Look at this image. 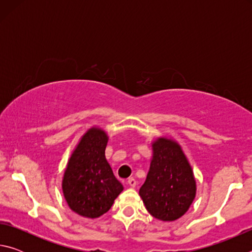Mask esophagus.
Segmentation results:
<instances>
[{
	"label": "esophagus",
	"mask_w": 252,
	"mask_h": 252,
	"mask_svg": "<svg viewBox=\"0 0 252 252\" xmlns=\"http://www.w3.org/2000/svg\"><path fill=\"white\" fill-rule=\"evenodd\" d=\"M127 185H129L131 188H134L136 186V181L134 178H129L127 179Z\"/></svg>",
	"instance_id": "esophagus-1"
}]
</instances>
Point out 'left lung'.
<instances>
[{
    "instance_id": "left-lung-1",
    "label": "left lung",
    "mask_w": 252,
    "mask_h": 252,
    "mask_svg": "<svg viewBox=\"0 0 252 252\" xmlns=\"http://www.w3.org/2000/svg\"><path fill=\"white\" fill-rule=\"evenodd\" d=\"M152 160L139 194L151 216L174 221L185 215L194 200L197 186L192 168L180 144L172 139L152 142Z\"/></svg>"
}]
</instances>
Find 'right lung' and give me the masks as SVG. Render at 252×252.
Listing matches in <instances>:
<instances>
[{
  "instance_id": "right-lung-1",
  "label": "right lung",
  "mask_w": 252,
  "mask_h": 252,
  "mask_svg": "<svg viewBox=\"0 0 252 252\" xmlns=\"http://www.w3.org/2000/svg\"><path fill=\"white\" fill-rule=\"evenodd\" d=\"M108 140L100 127L89 129L72 152L63 176L65 201L85 218H99L108 212L123 190L105 159Z\"/></svg>"
}]
</instances>
